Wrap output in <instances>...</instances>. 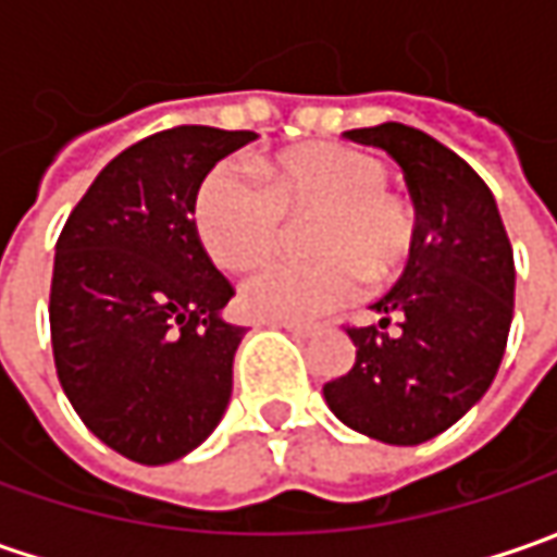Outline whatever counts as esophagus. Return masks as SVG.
I'll use <instances>...</instances> for the list:
<instances>
[{
    "label": "esophagus",
    "mask_w": 557,
    "mask_h": 557,
    "mask_svg": "<svg viewBox=\"0 0 557 557\" xmlns=\"http://www.w3.org/2000/svg\"><path fill=\"white\" fill-rule=\"evenodd\" d=\"M269 325L285 329V332H290L294 337H312V334H315V329H312V325H304V322H269Z\"/></svg>",
    "instance_id": "1"
}]
</instances>
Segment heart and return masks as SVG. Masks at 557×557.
<instances>
[{"label":"heart","mask_w":557,"mask_h":557,"mask_svg":"<svg viewBox=\"0 0 557 557\" xmlns=\"http://www.w3.org/2000/svg\"><path fill=\"white\" fill-rule=\"evenodd\" d=\"M387 166L350 145L290 148L267 173L245 161L210 166L195 195L207 253L247 269L275 250L288 220L312 216V260H272L247 275L242 307L253 319L307 322L350 304L362 278H396L418 245L416 207L387 185Z\"/></svg>","instance_id":"1"}]
</instances>
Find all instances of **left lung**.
Returning <instances> with one entry per match:
<instances>
[{
    "mask_svg": "<svg viewBox=\"0 0 557 557\" xmlns=\"http://www.w3.org/2000/svg\"><path fill=\"white\" fill-rule=\"evenodd\" d=\"M344 136L403 166L418 245L399 282L372 304L381 322L347 329L354 369L322 394L347 428L418 446L453 428L499 372L515 315V253L493 191L456 151L403 123Z\"/></svg>",
    "mask_w": 557,
    "mask_h": 557,
    "instance_id": "8db88e82",
    "label": "left lung"
}]
</instances>
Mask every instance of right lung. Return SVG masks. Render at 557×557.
<instances>
[{
  "label": "right lung",
  "mask_w": 557,
  "mask_h": 557,
  "mask_svg": "<svg viewBox=\"0 0 557 557\" xmlns=\"http://www.w3.org/2000/svg\"><path fill=\"white\" fill-rule=\"evenodd\" d=\"M253 139L173 126L136 141L98 173L58 235V381L83 424L139 465L188 456L228 406L245 329L220 315L235 290L191 213L210 166Z\"/></svg>",
  "instance_id": "add662e5"
}]
</instances>
